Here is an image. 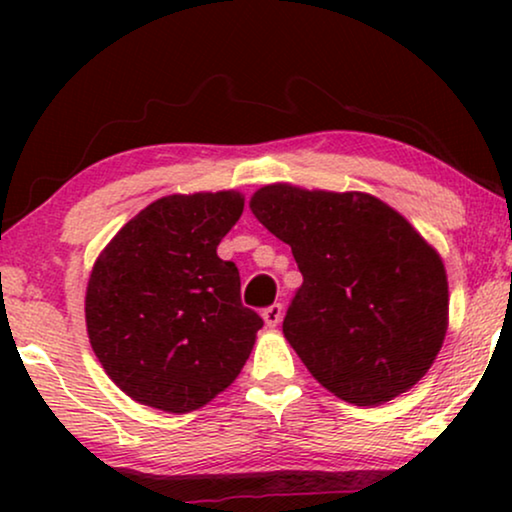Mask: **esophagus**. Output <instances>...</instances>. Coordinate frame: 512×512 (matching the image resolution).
Returning <instances> with one entry per match:
<instances>
[{
    "mask_svg": "<svg viewBox=\"0 0 512 512\" xmlns=\"http://www.w3.org/2000/svg\"><path fill=\"white\" fill-rule=\"evenodd\" d=\"M282 314H284L282 303H272L270 307H265V310H263L265 324H268L270 328H275V326L279 324V321H282Z\"/></svg>",
    "mask_w": 512,
    "mask_h": 512,
    "instance_id": "obj_1",
    "label": "esophagus"
}]
</instances>
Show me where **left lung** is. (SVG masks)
Masks as SVG:
<instances>
[{"label":"left lung","mask_w":512,"mask_h":512,"mask_svg":"<svg viewBox=\"0 0 512 512\" xmlns=\"http://www.w3.org/2000/svg\"><path fill=\"white\" fill-rule=\"evenodd\" d=\"M249 207L303 275L282 328L314 380L354 405L387 403L422 380L450 310L436 249L368 193L270 184Z\"/></svg>","instance_id":"1"}]
</instances>
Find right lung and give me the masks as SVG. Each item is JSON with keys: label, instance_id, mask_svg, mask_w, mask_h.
<instances>
[{"label": "right lung", "instance_id": "1", "mask_svg": "<svg viewBox=\"0 0 512 512\" xmlns=\"http://www.w3.org/2000/svg\"><path fill=\"white\" fill-rule=\"evenodd\" d=\"M237 191L167 195L118 230L93 265L86 326L107 375L137 403L191 412L233 384L263 319L216 247L242 216Z\"/></svg>", "mask_w": 512, "mask_h": 512}]
</instances>
